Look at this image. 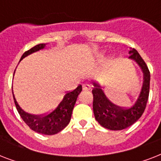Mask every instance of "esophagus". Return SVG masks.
Here are the masks:
<instances>
[{
  "label": "esophagus",
  "instance_id": "esophagus-1",
  "mask_svg": "<svg viewBox=\"0 0 161 161\" xmlns=\"http://www.w3.org/2000/svg\"><path fill=\"white\" fill-rule=\"evenodd\" d=\"M91 85L90 84H88V83H85V84H83V90H90L91 89Z\"/></svg>",
  "mask_w": 161,
  "mask_h": 161
}]
</instances>
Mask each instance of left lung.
Returning <instances> with one entry per match:
<instances>
[{"instance_id":"8db88e82","label":"left lung","mask_w":161,"mask_h":161,"mask_svg":"<svg viewBox=\"0 0 161 161\" xmlns=\"http://www.w3.org/2000/svg\"><path fill=\"white\" fill-rule=\"evenodd\" d=\"M129 58L135 61L143 73V83L137 99L131 107L121 108L108 99L100 83H93V109L95 119L103 128L110 130H122L137 121L145 111L150 92V74L147 65L135 49L130 48Z\"/></svg>"}]
</instances>
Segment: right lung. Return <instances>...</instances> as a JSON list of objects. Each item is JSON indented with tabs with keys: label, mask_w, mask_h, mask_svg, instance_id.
I'll use <instances>...</instances> for the list:
<instances>
[{
	"label": "right lung",
	"mask_w": 161,
	"mask_h": 161,
	"mask_svg": "<svg viewBox=\"0 0 161 161\" xmlns=\"http://www.w3.org/2000/svg\"><path fill=\"white\" fill-rule=\"evenodd\" d=\"M47 44L40 43L36 45L28 51L25 52L21 56L20 61L27 56L42 50L46 47ZM82 91V86H78V88L72 92L67 93L63 97V100L57 106L55 109L53 110L47 114L34 115L24 111L17 103L13 93V98L16 109L23 121L28 125L30 129L39 134L47 135H56L63 130L66 126H68L71 120V116L73 109L75 105L78 94Z\"/></svg>",
	"instance_id": "obj_1"
}]
</instances>
